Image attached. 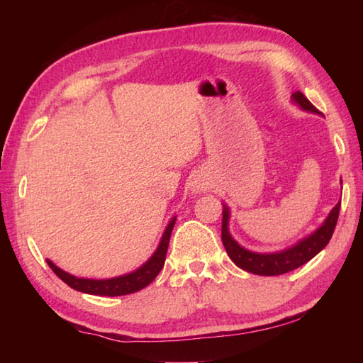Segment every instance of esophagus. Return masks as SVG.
Masks as SVG:
<instances>
[{
    "label": "esophagus",
    "instance_id": "esophagus-1",
    "mask_svg": "<svg viewBox=\"0 0 363 363\" xmlns=\"http://www.w3.org/2000/svg\"><path fill=\"white\" fill-rule=\"evenodd\" d=\"M196 190H199V192H203L205 184H199V186H196Z\"/></svg>",
    "mask_w": 363,
    "mask_h": 363
}]
</instances>
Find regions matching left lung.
<instances>
[{"instance_id":"left-lung-1","label":"left lung","mask_w":363,"mask_h":363,"mask_svg":"<svg viewBox=\"0 0 363 363\" xmlns=\"http://www.w3.org/2000/svg\"><path fill=\"white\" fill-rule=\"evenodd\" d=\"M291 102L296 104V106L301 110H304V112L320 115V112H318V110L307 101V97H304V94L299 93V91L291 94ZM223 206V243L227 255H229L235 266L247 270V272L256 275H267V277H270V275H281L301 267L303 264L311 261L312 257L317 256L325 247H327L331 235H333L337 216H340L341 201H337L333 210L328 213V216L325 218L322 225L317 227L314 232L306 235L304 238H301L299 242L291 245V247L280 251H272V253H257V251H251L242 247V245L230 235L229 206Z\"/></svg>"}]
</instances>
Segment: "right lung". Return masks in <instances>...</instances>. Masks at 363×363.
Here are the masks:
<instances>
[{
    "label": "right lung",
    "mask_w": 363,
    "mask_h": 363,
    "mask_svg": "<svg viewBox=\"0 0 363 363\" xmlns=\"http://www.w3.org/2000/svg\"><path fill=\"white\" fill-rule=\"evenodd\" d=\"M174 224H176V216L171 218L167 229L163 232L162 240H160L157 250L153 251V255L149 257V259H147L143 266L138 267L136 270H133L130 274L120 275V277L104 279V280L75 277V275H72L60 267H57L51 259H46V262L60 280L65 281L67 285L77 291H82L86 294H96V296H123V294L136 293L139 290H143V288H145L149 284H152L153 279L160 274V270L163 269L164 259H167L169 237H171V232H173Z\"/></svg>",
    "instance_id": "1"
}]
</instances>
